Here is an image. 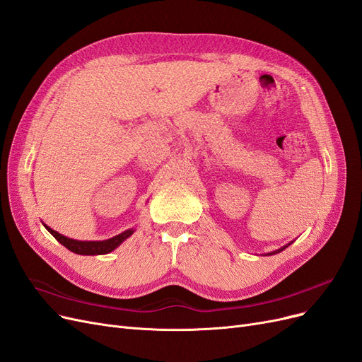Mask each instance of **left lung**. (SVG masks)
<instances>
[{"mask_svg":"<svg viewBox=\"0 0 362 362\" xmlns=\"http://www.w3.org/2000/svg\"><path fill=\"white\" fill-rule=\"evenodd\" d=\"M288 245H289V244H288ZM288 245H284V247H281V248H279V250H276V252H271V253H268V255H269V256H271V255H276V253H279V252H281V250H284V248H286V247H288Z\"/></svg>","mask_w":362,"mask_h":362,"instance_id":"8db88e82","label":"left lung"}]
</instances>
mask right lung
Segmentation results:
<instances>
[{
  "label": "right lung",
  "instance_id": "add662e5",
  "mask_svg": "<svg viewBox=\"0 0 362 362\" xmlns=\"http://www.w3.org/2000/svg\"><path fill=\"white\" fill-rule=\"evenodd\" d=\"M45 228L49 232H51V235L58 243H61L66 248H69L70 252L76 253V255H106V253H110L112 250H115V248L124 240H127L129 236L134 232V229H127V230H124L122 233L112 236L110 240H105V241H78V240L67 238V236L58 233L57 230L46 226V224H45Z\"/></svg>",
  "mask_w": 362,
  "mask_h": 362
}]
</instances>
